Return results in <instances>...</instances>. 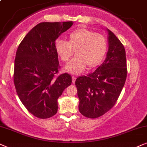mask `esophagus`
Returning a JSON list of instances; mask_svg holds the SVG:
<instances>
[{"label":"esophagus","mask_w":147,"mask_h":147,"mask_svg":"<svg viewBox=\"0 0 147 147\" xmlns=\"http://www.w3.org/2000/svg\"><path fill=\"white\" fill-rule=\"evenodd\" d=\"M75 81H76V77H74V76H73V77H72V83L74 84L75 83Z\"/></svg>","instance_id":"obj_1"}]
</instances>
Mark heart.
<instances>
[{
	"mask_svg": "<svg viewBox=\"0 0 147 147\" xmlns=\"http://www.w3.org/2000/svg\"><path fill=\"white\" fill-rule=\"evenodd\" d=\"M107 42L103 35L87 29H77L70 33L68 42L58 40L55 43L56 52L62 61L66 62L75 51L76 56L68 62L66 71L78 75L87 66L92 68L98 65L104 57Z\"/></svg>",
	"mask_w": 147,
	"mask_h": 147,
	"instance_id": "1",
	"label": "heart"
}]
</instances>
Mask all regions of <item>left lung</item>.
Instances as JSON below:
<instances>
[{"instance_id": "8db88e82", "label": "left lung", "mask_w": 147, "mask_h": 147, "mask_svg": "<svg viewBox=\"0 0 147 147\" xmlns=\"http://www.w3.org/2000/svg\"><path fill=\"white\" fill-rule=\"evenodd\" d=\"M108 51L103 63L87 76L76 79L80 113L89 118H97L116 103L126 79L124 47L108 29Z\"/></svg>"}]
</instances>
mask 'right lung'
Returning a JSON list of instances; mask_svg holds the SVG:
<instances>
[{
	"mask_svg": "<svg viewBox=\"0 0 147 147\" xmlns=\"http://www.w3.org/2000/svg\"><path fill=\"white\" fill-rule=\"evenodd\" d=\"M72 25V21L39 23L29 31L17 48L15 89L23 105L37 118L54 116L58 97L72 83L71 76L67 73L55 77L59 68L55 42Z\"/></svg>",
	"mask_w": 147,
	"mask_h": 147,
	"instance_id": "1",
	"label": "right lung"
}]
</instances>
